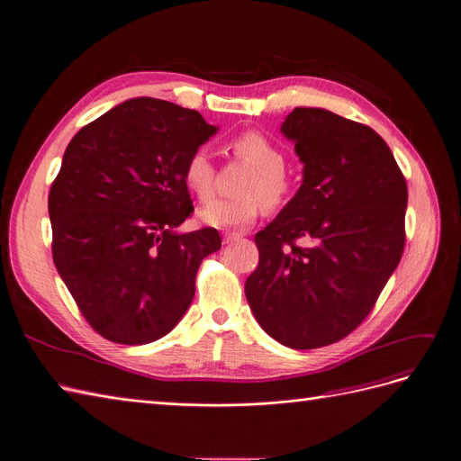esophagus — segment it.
Returning <instances> with one entry per match:
<instances>
[{"label": "esophagus", "mask_w": 461, "mask_h": 461, "mask_svg": "<svg viewBox=\"0 0 461 461\" xmlns=\"http://www.w3.org/2000/svg\"><path fill=\"white\" fill-rule=\"evenodd\" d=\"M240 237H243V235L237 233V231H224V233H221V241H224V245H230V243L240 240Z\"/></svg>", "instance_id": "1"}]
</instances>
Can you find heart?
I'll return each mask as SVG.
<instances>
[{"label":"heart","instance_id":"obj_1","mask_svg":"<svg viewBox=\"0 0 461 461\" xmlns=\"http://www.w3.org/2000/svg\"><path fill=\"white\" fill-rule=\"evenodd\" d=\"M237 158L252 165L240 190L243 195L230 199H211L197 211L203 224L212 228H241L249 226L258 216L262 203L266 207H277L291 194V182L285 176V153L260 132H243L231 142ZM184 182L187 190L201 201L209 199L214 184V165L209 151L195 149L184 165Z\"/></svg>","mask_w":461,"mask_h":461}]
</instances>
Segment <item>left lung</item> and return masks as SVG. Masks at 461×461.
Returning <instances> with one entry per match:
<instances>
[{"instance_id":"1","label":"left lung","mask_w":461,"mask_h":461,"mask_svg":"<svg viewBox=\"0 0 461 461\" xmlns=\"http://www.w3.org/2000/svg\"><path fill=\"white\" fill-rule=\"evenodd\" d=\"M303 163L296 195L257 233L260 262L245 294L279 344L338 342L372 312L404 249L408 190L382 136L322 108L281 125Z\"/></svg>"}]
</instances>
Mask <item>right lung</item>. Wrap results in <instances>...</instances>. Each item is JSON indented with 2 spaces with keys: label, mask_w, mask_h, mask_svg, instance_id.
I'll list each match as a JSON object with an SVG mask.
<instances>
[{
  "label": "right lung",
  "mask_w": 461,
  "mask_h": 461,
  "mask_svg": "<svg viewBox=\"0 0 461 461\" xmlns=\"http://www.w3.org/2000/svg\"><path fill=\"white\" fill-rule=\"evenodd\" d=\"M218 129L199 112L131 98L68 144L49 192L53 260L89 325L140 346L173 330L195 294L214 228L178 233L194 212L184 165Z\"/></svg>",
  "instance_id": "1"
}]
</instances>
